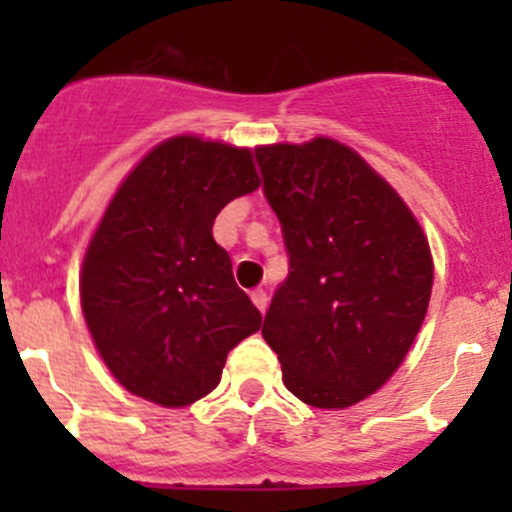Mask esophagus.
Returning a JSON list of instances; mask_svg holds the SVG:
<instances>
[{
    "mask_svg": "<svg viewBox=\"0 0 512 512\" xmlns=\"http://www.w3.org/2000/svg\"><path fill=\"white\" fill-rule=\"evenodd\" d=\"M250 297H252V302H255V307L260 309V312H265V309H267V292H265V289H255Z\"/></svg>",
    "mask_w": 512,
    "mask_h": 512,
    "instance_id": "34e87169",
    "label": "esophagus"
}]
</instances>
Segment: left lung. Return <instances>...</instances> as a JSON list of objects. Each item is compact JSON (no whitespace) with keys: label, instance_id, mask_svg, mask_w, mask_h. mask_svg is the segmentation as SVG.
I'll return each mask as SVG.
<instances>
[{"label":"left lung","instance_id":"1","mask_svg":"<svg viewBox=\"0 0 512 512\" xmlns=\"http://www.w3.org/2000/svg\"><path fill=\"white\" fill-rule=\"evenodd\" d=\"M255 158L289 257L262 337L297 399L344 409L386 384L414 344L431 250L404 200L352 148L314 138Z\"/></svg>","mask_w":512,"mask_h":512}]
</instances>
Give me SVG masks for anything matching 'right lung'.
Masks as SVG:
<instances>
[{"mask_svg": "<svg viewBox=\"0 0 512 512\" xmlns=\"http://www.w3.org/2000/svg\"><path fill=\"white\" fill-rule=\"evenodd\" d=\"M260 185L247 148L178 136L113 195L81 270L98 354L131 394L188 406L220 384L227 354L262 314L235 285L213 223Z\"/></svg>", "mask_w": 512, "mask_h": 512, "instance_id": "obj_1", "label": "right lung"}]
</instances>
